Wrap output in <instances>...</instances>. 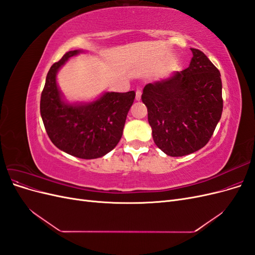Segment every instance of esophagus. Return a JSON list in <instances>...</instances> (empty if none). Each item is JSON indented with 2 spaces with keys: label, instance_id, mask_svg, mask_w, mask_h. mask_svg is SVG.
Wrapping results in <instances>:
<instances>
[{
  "label": "esophagus",
  "instance_id": "esophagus-1",
  "mask_svg": "<svg viewBox=\"0 0 255 255\" xmlns=\"http://www.w3.org/2000/svg\"><path fill=\"white\" fill-rule=\"evenodd\" d=\"M140 99H141V90L137 89L136 90V100H137V101H139Z\"/></svg>",
  "mask_w": 255,
  "mask_h": 255
}]
</instances>
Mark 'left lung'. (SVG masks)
Here are the masks:
<instances>
[{
    "label": "left lung",
    "mask_w": 255,
    "mask_h": 255,
    "mask_svg": "<svg viewBox=\"0 0 255 255\" xmlns=\"http://www.w3.org/2000/svg\"><path fill=\"white\" fill-rule=\"evenodd\" d=\"M190 50L188 68L166 80L146 84L141 95L154 142L174 157L203 148L223 109L219 70L203 52Z\"/></svg>",
    "instance_id": "left-lung-1"
}]
</instances>
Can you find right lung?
<instances>
[{
	"mask_svg": "<svg viewBox=\"0 0 255 255\" xmlns=\"http://www.w3.org/2000/svg\"><path fill=\"white\" fill-rule=\"evenodd\" d=\"M84 53L69 51L48 72L40 99V114L51 141L61 151L84 159L102 157L120 141L135 91L104 92L92 102L69 103L56 75L68 59Z\"/></svg>",
	"mask_w": 255,
	"mask_h": 255,
	"instance_id": "obj_1",
	"label": "right lung"
}]
</instances>
